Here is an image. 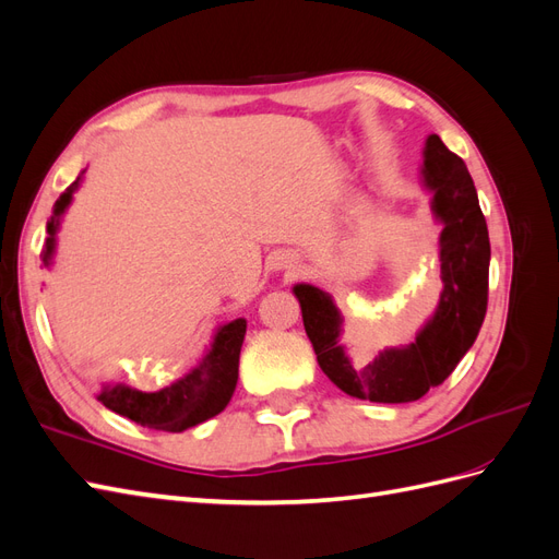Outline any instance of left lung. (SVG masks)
Here are the masks:
<instances>
[{
	"label": "left lung",
	"instance_id": "left-lung-1",
	"mask_svg": "<svg viewBox=\"0 0 559 559\" xmlns=\"http://www.w3.org/2000/svg\"><path fill=\"white\" fill-rule=\"evenodd\" d=\"M421 175L433 191L431 210L443 224V292L415 343L384 347L373 359L357 361L333 296L312 284L294 286L319 368L345 394L373 403H411L443 384L476 343L487 312L489 235L466 165L438 134H429Z\"/></svg>",
	"mask_w": 559,
	"mask_h": 559
}]
</instances>
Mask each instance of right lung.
<instances>
[{"label": "right lung", "instance_id": "obj_1", "mask_svg": "<svg viewBox=\"0 0 559 559\" xmlns=\"http://www.w3.org/2000/svg\"><path fill=\"white\" fill-rule=\"evenodd\" d=\"M81 179V177H79ZM79 179L67 189L53 207V216L46 226L48 240L44 249V263H50L56 249V230L60 226V216L72 202V193L79 186ZM247 333V321L235 319L216 331L212 349L202 357V361L186 373L181 380L173 382L160 392H140L126 384L105 386L97 399L109 411L123 415L142 427L156 431H183L200 425L214 415L222 413L238 384L240 349Z\"/></svg>", "mask_w": 559, "mask_h": 559}]
</instances>
